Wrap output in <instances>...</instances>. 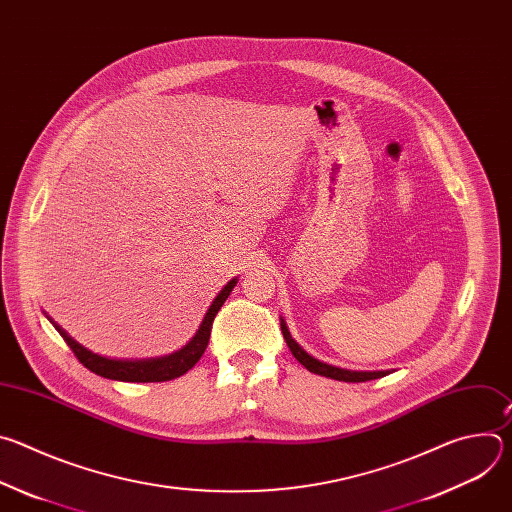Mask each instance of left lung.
<instances>
[{
  "label": "left lung",
  "instance_id": "left-lung-1",
  "mask_svg": "<svg viewBox=\"0 0 512 512\" xmlns=\"http://www.w3.org/2000/svg\"><path fill=\"white\" fill-rule=\"evenodd\" d=\"M281 332H283V338L291 350V354H294L298 358L300 364H304V367L310 371V373H316V375H322V377H330V379H336V381H344V383H364V381H373V379H381L385 377L387 373L385 371H375V373H356V371H344V369H338V367H332V364H326V362H320L316 360L314 356H310L294 338H291L285 322L281 320Z\"/></svg>",
  "mask_w": 512,
  "mask_h": 512
}]
</instances>
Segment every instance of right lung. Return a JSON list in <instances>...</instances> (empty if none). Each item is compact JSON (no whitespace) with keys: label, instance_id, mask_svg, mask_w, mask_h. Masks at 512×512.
Returning <instances> with one entry per match:
<instances>
[{"label":"right lung","instance_id":"add662e5","mask_svg":"<svg viewBox=\"0 0 512 512\" xmlns=\"http://www.w3.org/2000/svg\"><path fill=\"white\" fill-rule=\"evenodd\" d=\"M237 279H231L225 289L218 294L212 302V306L208 308L196 336L178 352L164 356V358H154V360H111L105 356H97L91 350L83 348L79 342L72 340L62 328H58L54 324V328L58 330V334L64 338V342L68 344V348L75 352V356L79 358V362L83 367H87L91 373L105 377V379H113V381H125V383H162V381H172L180 375H184L186 371H190L194 364L200 360V356L204 354L206 346H208V338H210V328L214 322V316L221 310V306L225 304V300L229 298V294L233 291Z\"/></svg>","mask_w":512,"mask_h":512}]
</instances>
